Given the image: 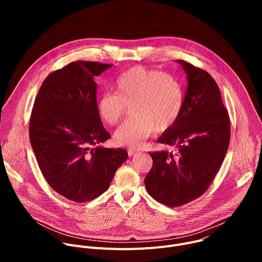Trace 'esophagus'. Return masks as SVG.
Instances as JSON below:
<instances>
[{
	"label": "esophagus",
	"mask_w": 262,
	"mask_h": 262,
	"mask_svg": "<svg viewBox=\"0 0 262 262\" xmlns=\"http://www.w3.org/2000/svg\"><path fill=\"white\" fill-rule=\"evenodd\" d=\"M127 152H128V156H129V157H133V156L138 155V151H137V150H133V149H129V150H128Z\"/></svg>",
	"instance_id": "esophagus-1"
}]
</instances>
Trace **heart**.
<instances>
[{
  "label": "heart",
  "mask_w": 262,
  "mask_h": 262,
  "mask_svg": "<svg viewBox=\"0 0 262 262\" xmlns=\"http://www.w3.org/2000/svg\"><path fill=\"white\" fill-rule=\"evenodd\" d=\"M116 88L117 93H103L98 98L97 112L105 123L115 125L132 107L134 118L115 132L118 145L139 148L156 129L167 132L180 117L184 93L179 80L170 73L135 66L121 74Z\"/></svg>",
  "instance_id": "b5f03b06"
}]
</instances>
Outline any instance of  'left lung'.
<instances>
[{
	"label": "left lung",
	"mask_w": 262,
	"mask_h": 262,
	"mask_svg": "<svg viewBox=\"0 0 262 262\" xmlns=\"http://www.w3.org/2000/svg\"><path fill=\"white\" fill-rule=\"evenodd\" d=\"M185 72L183 107L175 125L164 132L159 143L175 146V155L150 152L154 164L145 177L148 194L175 207L203 195L225 159L230 141L228 111L220 89L206 71L177 60Z\"/></svg>",
	"instance_id": "1"
}]
</instances>
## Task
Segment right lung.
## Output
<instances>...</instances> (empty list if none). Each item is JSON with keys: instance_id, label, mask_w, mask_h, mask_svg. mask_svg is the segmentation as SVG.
<instances>
[{"instance_id": "1", "label": "right lung", "mask_w": 262, "mask_h": 262, "mask_svg": "<svg viewBox=\"0 0 262 262\" xmlns=\"http://www.w3.org/2000/svg\"><path fill=\"white\" fill-rule=\"evenodd\" d=\"M112 66L72 62L50 74L34 102L30 141L37 163L52 189L74 202L106 191L127 159L124 149L99 145L111 136L97 112L94 78Z\"/></svg>"}]
</instances>
